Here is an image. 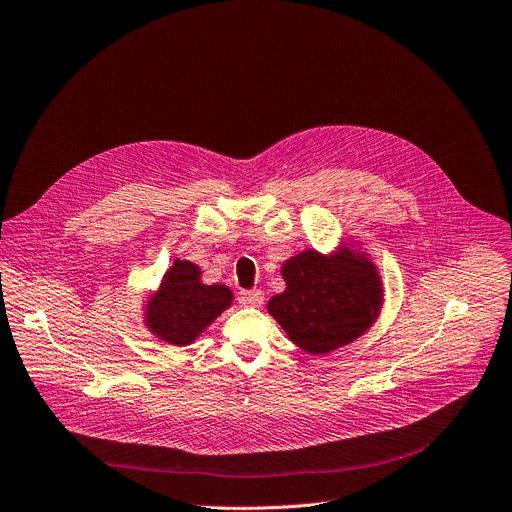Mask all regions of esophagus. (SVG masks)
<instances>
[{"label":"esophagus","instance_id":"1","mask_svg":"<svg viewBox=\"0 0 512 512\" xmlns=\"http://www.w3.org/2000/svg\"><path fill=\"white\" fill-rule=\"evenodd\" d=\"M238 303L244 305V307H260L264 303V293L258 291V289H252V291H242L238 295Z\"/></svg>","mask_w":512,"mask_h":512}]
</instances>
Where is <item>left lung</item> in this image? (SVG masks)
<instances>
[{"label":"left lung","mask_w":512,"mask_h":512,"mask_svg":"<svg viewBox=\"0 0 512 512\" xmlns=\"http://www.w3.org/2000/svg\"><path fill=\"white\" fill-rule=\"evenodd\" d=\"M287 291L268 301L270 316L311 355L361 336L381 307V281L365 258H324L307 250L283 266Z\"/></svg>","instance_id":"left-lung-1"}]
</instances>
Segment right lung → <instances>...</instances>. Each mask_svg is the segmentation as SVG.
<instances>
[{"label":"right lung","mask_w":512,"mask_h":512,"mask_svg":"<svg viewBox=\"0 0 512 512\" xmlns=\"http://www.w3.org/2000/svg\"><path fill=\"white\" fill-rule=\"evenodd\" d=\"M199 277V266L174 260L160 293L149 303L147 322L151 330L176 346L192 342L231 305L233 295L227 287H207Z\"/></svg>","instance_id":"1"}]
</instances>
